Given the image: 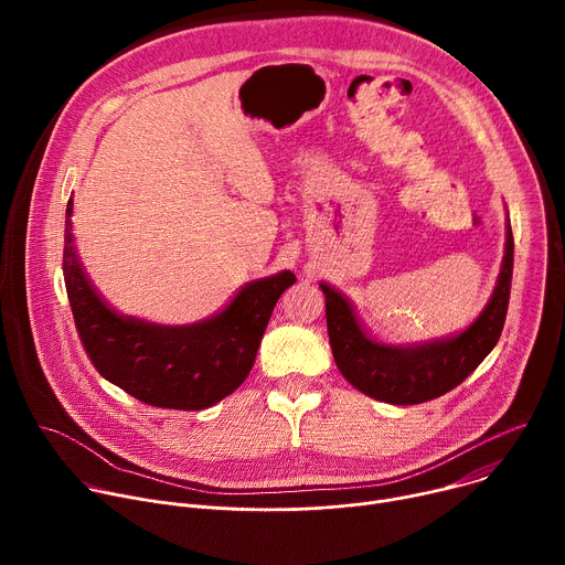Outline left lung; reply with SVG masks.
I'll return each instance as SVG.
<instances>
[{"instance_id":"left-lung-1","label":"left lung","mask_w":565,"mask_h":565,"mask_svg":"<svg viewBox=\"0 0 565 565\" xmlns=\"http://www.w3.org/2000/svg\"><path fill=\"white\" fill-rule=\"evenodd\" d=\"M514 236L508 221L505 257L492 299L460 335L416 347L375 342L353 312L349 299L319 284L327 295V327L333 358L342 375L362 393L391 405H420L458 386L497 347L510 303Z\"/></svg>"}]
</instances>
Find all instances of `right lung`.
<instances>
[{
  "label": "right lung",
  "mask_w": 565,
  "mask_h": 565,
  "mask_svg": "<svg viewBox=\"0 0 565 565\" xmlns=\"http://www.w3.org/2000/svg\"><path fill=\"white\" fill-rule=\"evenodd\" d=\"M71 210L64 227V284L79 340L98 373L145 405L199 412L248 377L273 308L297 281L290 270L253 281L214 317L163 327L111 308L87 279L73 248Z\"/></svg>",
  "instance_id": "add662e5"
}]
</instances>
